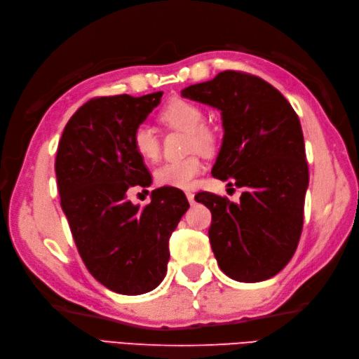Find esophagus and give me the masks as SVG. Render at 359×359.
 <instances>
[{
  "mask_svg": "<svg viewBox=\"0 0 359 359\" xmlns=\"http://www.w3.org/2000/svg\"><path fill=\"white\" fill-rule=\"evenodd\" d=\"M186 196H187L189 202L193 205V203H194V194H193L191 191H187V193H186Z\"/></svg>",
  "mask_w": 359,
  "mask_h": 359,
  "instance_id": "1",
  "label": "esophagus"
}]
</instances>
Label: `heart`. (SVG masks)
Returning a JSON list of instances; mask_svg holds the SVG:
<instances>
[{
	"instance_id": "1",
	"label": "heart",
	"mask_w": 359,
	"mask_h": 359,
	"mask_svg": "<svg viewBox=\"0 0 359 359\" xmlns=\"http://www.w3.org/2000/svg\"><path fill=\"white\" fill-rule=\"evenodd\" d=\"M160 121L173 128L189 132V149L208 151L214 147L215 137L208 127H205V112L202 107L187 99H172L158 114ZM132 147L136 154L145 161H156L160 154V140L148 124H139L132 133ZM203 163L198 154H191L177 160H169L160 165L154 172V180L161 187L191 189Z\"/></svg>"
}]
</instances>
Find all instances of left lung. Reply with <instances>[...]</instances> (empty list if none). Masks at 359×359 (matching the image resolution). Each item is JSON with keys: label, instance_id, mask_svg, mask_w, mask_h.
Instances as JSON below:
<instances>
[{"label": "left lung", "instance_id": "8db88e82", "mask_svg": "<svg viewBox=\"0 0 359 359\" xmlns=\"http://www.w3.org/2000/svg\"><path fill=\"white\" fill-rule=\"evenodd\" d=\"M182 97L222 112L223 142L212 177L244 187L240 203L210 191V243L223 273L243 283L278 274L298 247L309 166L299 118L283 94L255 74L226 70Z\"/></svg>", "mask_w": 359, "mask_h": 359}]
</instances>
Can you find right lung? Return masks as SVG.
<instances>
[{
    "instance_id": "right-lung-1",
    "label": "right lung",
    "mask_w": 359,
    "mask_h": 359,
    "mask_svg": "<svg viewBox=\"0 0 359 359\" xmlns=\"http://www.w3.org/2000/svg\"><path fill=\"white\" fill-rule=\"evenodd\" d=\"M161 95L95 97L73 114L58 144L57 184L76 247L91 276L121 295L161 283L169 238L190 206L172 187L154 190L144 208L127 199L130 187L151 184L132 133Z\"/></svg>"
}]
</instances>
